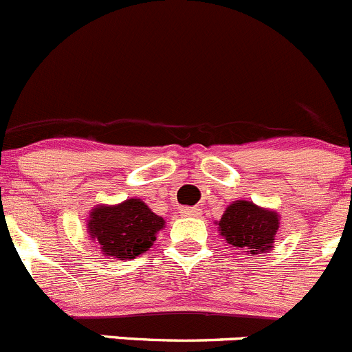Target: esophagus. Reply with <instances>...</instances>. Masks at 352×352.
<instances>
[{"instance_id": "1", "label": "esophagus", "mask_w": 352, "mask_h": 352, "mask_svg": "<svg viewBox=\"0 0 352 352\" xmlns=\"http://www.w3.org/2000/svg\"><path fill=\"white\" fill-rule=\"evenodd\" d=\"M181 214L188 215V217H197V215H200V208H198V207H184V208H181Z\"/></svg>"}]
</instances>
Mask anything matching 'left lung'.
<instances>
[{"mask_svg": "<svg viewBox=\"0 0 352 352\" xmlns=\"http://www.w3.org/2000/svg\"><path fill=\"white\" fill-rule=\"evenodd\" d=\"M277 229V214L256 207L253 201L246 200H238L229 205L219 221V231L226 241L236 250L252 255L270 248Z\"/></svg>", "mask_w": 352, "mask_h": 352, "instance_id": "left-lung-1", "label": "left lung"}]
</instances>
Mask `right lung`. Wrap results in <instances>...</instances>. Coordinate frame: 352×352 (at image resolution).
<instances>
[{
  "label": "right lung",
  "mask_w": 352,
  "mask_h": 352,
  "mask_svg": "<svg viewBox=\"0 0 352 352\" xmlns=\"http://www.w3.org/2000/svg\"><path fill=\"white\" fill-rule=\"evenodd\" d=\"M162 228L164 219L155 215L138 198H130L114 207H96L89 221L92 241L100 246L104 255L120 260H131L147 252Z\"/></svg>",
  "instance_id": "1"
}]
</instances>
